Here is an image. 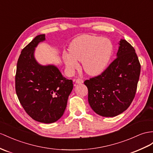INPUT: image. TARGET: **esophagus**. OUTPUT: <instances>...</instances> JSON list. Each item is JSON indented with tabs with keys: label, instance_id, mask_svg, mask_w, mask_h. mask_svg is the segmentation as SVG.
I'll use <instances>...</instances> for the list:
<instances>
[{
	"label": "esophagus",
	"instance_id": "1",
	"mask_svg": "<svg viewBox=\"0 0 153 153\" xmlns=\"http://www.w3.org/2000/svg\"><path fill=\"white\" fill-rule=\"evenodd\" d=\"M76 83H77V84H81V83H83V80L82 79H80V78H78V79H77L76 80Z\"/></svg>",
	"mask_w": 153,
	"mask_h": 153
}]
</instances>
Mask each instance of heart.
<instances>
[{"instance_id": "b5f03b06", "label": "heart", "mask_w": 153, "mask_h": 153, "mask_svg": "<svg viewBox=\"0 0 153 153\" xmlns=\"http://www.w3.org/2000/svg\"><path fill=\"white\" fill-rule=\"evenodd\" d=\"M113 51L112 43L107 38L83 35L70 43L69 52L63 53L62 59L68 71L72 73L82 61L86 73L97 76L107 68Z\"/></svg>"}]
</instances>
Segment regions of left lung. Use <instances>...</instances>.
<instances>
[{"label":"left lung","mask_w":153,"mask_h":153,"mask_svg":"<svg viewBox=\"0 0 153 153\" xmlns=\"http://www.w3.org/2000/svg\"><path fill=\"white\" fill-rule=\"evenodd\" d=\"M117 58L100 75L85 81L88 88L90 106L104 117L120 114L134 98L141 65L135 50L121 39Z\"/></svg>","instance_id":"8db88e82"}]
</instances>
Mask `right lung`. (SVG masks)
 <instances>
[{
    "label": "right lung",
    "instance_id": "right-lung-1",
    "mask_svg": "<svg viewBox=\"0 0 153 153\" xmlns=\"http://www.w3.org/2000/svg\"><path fill=\"white\" fill-rule=\"evenodd\" d=\"M45 40L36 36L21 51L17 65L15 91L25 111L39 122H56L63 115L73 82L62 76L56 66L39 65L35 48Z\"/></svg>",
    "mask_w": 153,
    "mask_h": 153
}]
</instances>
